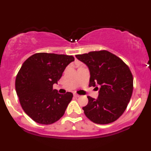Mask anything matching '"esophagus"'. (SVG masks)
<instances>
[{
  "label": "esophagus",
  "instance_id": "obj_1",
  "mask_svg": "<svg viewBox=\"0 0 151 151\" xmlns=\"http://www.w3.org/2000/svg\"><path fill=\"white\" fill-rule=\"evenodd\" d=\"M74 96L75 98H79V95H78L77 93H74Z\"/></svg>",
  "mask_w": 151,
  "mask_h": 151
}]
</instances>
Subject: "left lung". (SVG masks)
Returning <instances> with one entry per match:
<instances>
[{
	"label": "left lung",
	"mask_w": 151,
	"mask_h": 151,
	"mask_svg": "<svg viewBox=\"0 0 151 151\" xmlns=\"http://www.w3.org/2000/svg\"><path fill=\"white\" fill-rule=\"evenodd\" d=\"M76 58L89 68L88 86L100 85L97 99L87 96L88 103L83 107L85 115L99 124L117 120L126 110L133 92V76L128 65L105 50L76 55Z\"/></svg>",
	"instance_id": "1"
}]
</instances>
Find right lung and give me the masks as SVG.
<instances>
[{
    "mask_svg": "<svg viewBox=\"0 0 151 151\" xmlns=\"http://www.w3.org/2000/svg\"><path fill=\"white\" fill-rule=\"evenodd\" d=\"M74 60L72 55L38 52L22 65L15 79L16 92L24 111L34 122L50 124L65 114L73 94H60L52 86Z\"/></svg>",
    "mask_w": 151,
    "mask_h": 151,
    "instance_id": "right-lung-1",
    "label": "right lung"
}]
</instances>
